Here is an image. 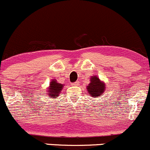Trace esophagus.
<instances>
[{"instance_id": "1", "label": "esophagus", "mask_w": 150, "mask_h": 150, "mask_svg": "<svg viewBox=\"0 0 150 150\" xmlns=\"http://www.w3.org/2000/svg\"><path fill=\"white\" fill-rule=\"evenodd\" d=\"M73 85L74 86H79V81H76V82H74V83H73Z\"/></svg>"}]
</instances>
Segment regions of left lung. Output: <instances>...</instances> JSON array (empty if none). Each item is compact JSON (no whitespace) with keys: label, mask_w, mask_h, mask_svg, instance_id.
Here are the masks:
<instances>
[{"label":"left lung","mask_w":150,"mask_h":150,"mask_svg":"<svg viewBox=\"0 0 150 150\" xmlns=\"http://www.w3.org/2000/svg\"><path fill=\"white\" fill-rule=\"evenodd\" d=\"M91 82L87 86L88 94L91 95V96L96 97L103 94V93L105 91V84L102 83L98 77L92 76L91 78Z\"/></svg>","instance_id":"8db88e82"}]
</instances>
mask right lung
<instances>
[{"mask_svg": "<svg viewBox=\"0 0 150 150\" xmlns=\"http://www.w3.org/2000/svg\"><path fill=\"white\" fill-rule=\"evenodd\" d=\"M63 86L64 85L62 84V83H58L56 80H52V81L50 83L49 91H47V95L50 96V98L58 97V96L62 91Z\"/></svg>", "mask_w": 150, "mask_h": 150, "instance_id": "1", "label": "right lung"}]
</instances>
